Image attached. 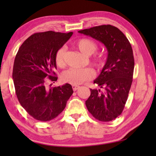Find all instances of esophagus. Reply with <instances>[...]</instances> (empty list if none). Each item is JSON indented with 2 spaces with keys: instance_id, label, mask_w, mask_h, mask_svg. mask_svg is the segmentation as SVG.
Returning <instances> with one entry per match:
<instances>
[{
  "instance_id": "obj_1",
  "label": "esophagus",
  "mask_w": 156,
  "mask_h": 156,
  "mask_svg": "<svg viewBox=\"0 0 156 156\" xmlns=\"http://www.w3.org/2000/svg\"><path fill=\"white\" fill-rule=\"evenodd\" d=\"M80 86H77V85H72V89H73L74 91H76L77 89L80 88Z\"/></svg>"
}]
</instances>
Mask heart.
I'll use <instances>...</instances> for the list:
<instances>
[{"instance_id":"heart-1","label":"heart","mask_w":156,"mask_h":156,"mask_svg":"<svg viewBox=\"0 0 156 156\" xmlns=\"http://www.w3.org/2000/svg\"><path fill=\"white\" fill-rule=\"evenodd\" d=\"M74 45L84 55L89 56L93 54L91 58V62L98 69H101L105 66L106 62V55L102 52H95L98 49V44L93 40L81 38L74 42ZM65 48L62 47L58 49L55 54V62L59 67H65ZM94 76V72L91 68H71L64 72L62 79L65 82L78 85L91 80Z\"/></svg>"}]
</instances>
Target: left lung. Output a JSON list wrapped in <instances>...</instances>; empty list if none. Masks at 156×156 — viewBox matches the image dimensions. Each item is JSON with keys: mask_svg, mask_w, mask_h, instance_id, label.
<instances>
[{"mask_svg": "<svg viewBox=\"0 0 156 156\" xmlns=\"http://www.w3.org/2000/svg\"><path fill=\"white\" fill-rule=\"evenodd\" d=\"M103 43L107 49L106 65L94 81L101 88L91 89L86 101L87 109L100 121H111L122 113L133 81L134 58L131 45L124 34L111 25L78 31Z\"/></svg>", "mask_w": 156, "mask_h": 156, "instance_id": "1", "label": "left lung"}]
</instances>
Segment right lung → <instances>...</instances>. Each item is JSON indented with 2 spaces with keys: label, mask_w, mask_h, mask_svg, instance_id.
<instances>
[{
  "label": "right lung",
  "mask_w": 156,
  "mask_h": 156,
  "mask_svg": "<svg viewBox=\"0 0 156 156\" xmlns=\"http://www.w3.org/2000/svg\"><path fill=\"white\" fill-rule=\"evenodd\" d=\"M72 34L54 31L35 33L17 53L12 69L16 96L21 106L36 120L48 121L56 118L73 94L69 84L46 87L48 80H57L55 54Z\"/></svg>",
  "instance_id": "right-lung-1"
}]
</instances>
